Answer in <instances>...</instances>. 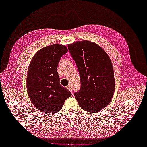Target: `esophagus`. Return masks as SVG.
Listing matches in <instances>:
<instances>
[{
	"mask_svg": "<svg viewBox=\"0 0 147 147\" xmlns=\"http://www.w3.org/2000/svg\"><path fill=\"white\" fill-rule=\"evenodd\" d=\"M67 89H68V90L71 92H73V89H72V86H70V85H69V86H67Z\"/></svg>",
	"mask_w": 147,
	"mask_h": 147,
	"instance_id": "34e87169",
	"label": "esophagus"
}]
</instances>
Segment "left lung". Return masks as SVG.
<instances>
[{
	"instance_id": "obj_1",
	"label": "left lung",
	"mask_w": 147,
	"mask_h": 147,
	"mask_svg": "<svg viewBox=\"0 0 147 147\" xmlns=\"http://www.w3.org/2000/svg\"><path fill=\"white\" fill-rule=\"evenodd\" d=\"M68 48L78 67L81 88L75 93L80 107L86 112H98L107 106L115 92L112 62L100 46L88 40L77 41Z\"/></svg>"
}]
</instances>
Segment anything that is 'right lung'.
Returning a JSON list of instances; mask_svg holds the SVG:
<instances>
[{
    "label": "right lung",
    "instance_id": "obj_1",
    "mask_svg": "<svg viewBox=\"0 0 147 147\" xmlns=\"http://www.w3.org/2000/svg\"><path fill=\"white\" fill-rule=\"evenodd\" d=\"M67 48L53 44L39 50L29 65L26 88L29 99L35 108L53 114L62 109L65 100L72 95L59 83L57 65Z\"/></svg>",
    "mask_w": 147,
    "mask_h": 147
}]
</instances>
